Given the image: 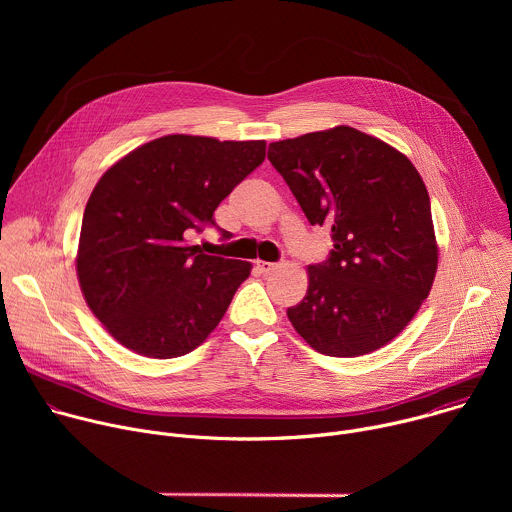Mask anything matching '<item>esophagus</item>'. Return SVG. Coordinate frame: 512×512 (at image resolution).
I'll list each match as a JSON object with an SVG mask.
<instances>
[{"mask_svg":"<svg viewBox=\"0 0 512 512\" xmlns=\"http://www.w3.org/2000/svg\"><path fill=\"white\" fill-rule=\"evenodd\" d=\"M257 269L263 275H269L273 269H277V263H269V261H257Z\"/></svg>","mask_w":512,"mask_h":512,"instance_id":"34e87169","label":"esophagus"}]
</instances>
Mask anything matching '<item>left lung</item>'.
I'll return each instance as SVG.
<instances>
[{
  "instance_id": "1",
  "label": "left lung",
  "mask_w": 512,
  "mask_h": 512,
  "mask_svg": "<svg viewBox=\"0 0 512 512\" xmlns=\"http://www.w3.org/2000/svg\"><path fill=\"white\" fill-rule=\"evenodd\" d=\"M267 158L310 225L330 227L334 243L326 261L310 265L306 298L287 308L291 326L326 356L385 346L411 322L437 269L419 172L348 125L269 143Z\"/></svg>"
}]
</instances>
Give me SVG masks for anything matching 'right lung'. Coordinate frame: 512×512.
<instances>
[{
    "label": "right lung",
    "mask_w": 512,
    "mask_h": 512,
    "mask_svg": "<svg viewBox=\"0 0 512 512\" xmlns=\"http://www.w3.org/2000/svg\"><path fill=\"white\" fill-rule=\"evenodd\" d=\"M263 160L265 141L166 135L103 174L83 214L77 273L115 340L176 358L223 320L251 263L204 255L188 239L218 229L216 206Z\"/></svg>",
    "instance_id": "1"
}]
</instances>
